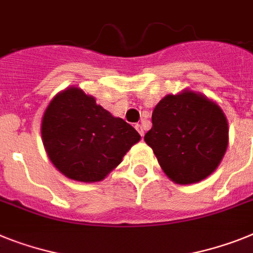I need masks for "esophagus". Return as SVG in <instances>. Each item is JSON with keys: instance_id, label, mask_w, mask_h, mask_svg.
<instances>
[{"instance_id": "obj_1", "label": "esophagus", "mask_w": 253, "mask_h": 253, "mask_svg": "<svg viewBox=\"0 0 253 253\" xmlns=\"http://www.w3.org/2000/svg\"><path fill=\"white\" fill-rule=\"evenodd\" d=\"M135 128H136V130L139 131V133H140V135H141V136H144V128H143V126H141V125L136 123V125H135Z\"/></svg>"}]
</instances>
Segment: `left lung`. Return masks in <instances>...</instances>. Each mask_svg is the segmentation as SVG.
I'll use <instances>...</instances> for the list:
<instances>
[{
  "label": "left lung",
  "instance_id": "1",
  "mask_svg": "<svg viewBox=\"0 0 253 253\" xmlns=\"http://www.w3.org/2000/svg\"><path fill=\"white\" fill-rule=\"evenodd\" d=\"M152 122L144 140L175 184L189 185L209 177L228 149L226 116L201 92L185 88L166 95L153 110Z\"/></svg>",
  "mask_w": 253,
  "mask_h": 253
}]
</instances>
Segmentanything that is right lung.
<instances>
[{
	"mask_svg": "<svg viewBox=\"0 0 253 253\" xmlns=\"http://www.w3.org/2000/svg\"><path fill=\"white\" fill-rule=\"evenodd\" d=\"M41 136L56 169L81 182L105 179L141 139L131 125L112 116L76 86L60 91L48 103Z\"/></svg>",
	"mask_w": 253,
	"mask_h": 253,
	"instance_id": "obj_1",
	"label": "right lung"
}]
</instances>
